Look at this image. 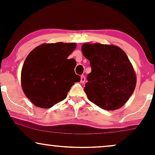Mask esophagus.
Wrapping results in <instances>:
<instances>
[{"label":"esophagus","mask_w":155,"mask_h":155,"mask_svg":"<svg viewBox=\"0 0 155 155\" xmlns=\"http://www.w3.org/2000/svg\"><path fill=\"white\" fill-rule=\"evenodd\" d=\"M85 80H86V79H85V76L84 75H81V80H80V82L81 83H84Z\"/></svg>","instance_id":"34e87169"}]
</instances>
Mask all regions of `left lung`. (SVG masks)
I'll return each instance as SVG.
<instances>
[{
    "label": "left lung",
    "instance_id": "left-lung-1",
    "mask_svg": "<svg viewBox=\"0 0 155 155\" xmlns=\"http://www.w3.org/2000/svg\"><path fill=\"white\" fill-rule=\"evenodd\" d=\"M83 55L92 71L84 88L87 98L108 111L118 109L128 101L136 85V75L125 52L113 44L85 43Z\"/></svg>",
    "mask_w": 155,
    "mask_h": 155
}]
</instances>
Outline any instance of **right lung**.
<instances>
[{
    "label": "right lung",
    "instance_id": "1",
    "mask_svg": "<svg viewBox=\"0 0 155 155\" xmlns=\"http://www.w3.org/2000/svg\"><path fill=\"white\" fill-rule=\"evenodd\" d=\"M76 47V43L43 44L28 55L21 72V84L25 95L35 106L52 107L63 101L74 83L80 81L74 72L75 60L67 59Z\"/></svg>",
    "mask_w": 155,
    "mask_h": 155
}]
</instances>
